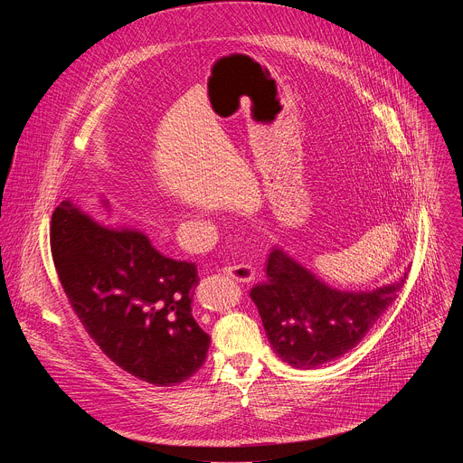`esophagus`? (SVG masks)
<instances>
[{
	"label": "esophagus",
	"mask_w": 463,
	"mask_h": 463,
	"mask_svg": "<svg viewBox=\"0 0 463 463\" xmlns=\"http://www.w3.org/2000/svg\"><path fill=\"white\" fill-rule=\"evenodd\" d=\"M223 273L241 284H249L254 280V269L250 266H247V263H240V266H229L223 269Z\"/></svg>",
	"instance_id": "34e87169"
}]
</instances>
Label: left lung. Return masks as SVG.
I'll use <instances>...</instances> for the list:
<instances>
[{
    "mask_svg": "<svg viewBox=\"0 0 463 463\" xmlns=\"http://www.w3.org/2000/svg\"><path fill=\"white\" fill-rule=\"evenodd\" d=\"M266 282L250 289L275 352L295 368L311 370L334 361L370 332L398 298L407 280L373 291H339L320 282L280 249L268 258Z\"/></svg>",
    "mask_w": 463,
    "mask_h": 463,
    "instance_id": "8db88e82",
    "label": "left lung"
}]
</instances>
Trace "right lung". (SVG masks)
Masks as SVG:
<instances>
[{
	"label": "right lung",
	"instance_id": "1",
	"mask_svg": "<svg viewBox=\"0 0 463 463\" xmlns=\"http://www.w3.org/2000/svg\"><path fill=\"white\" fill-rule=\"evenodd\" d=\"M51 254L88 335L124 372L170 386L203 366L211 337L192 315L195 263L163 256L143 232L100 227L70 200L52 213Z\"/></svg>",
	"mask_w": 463,
	"mask_h": 463
}]
</instances>
